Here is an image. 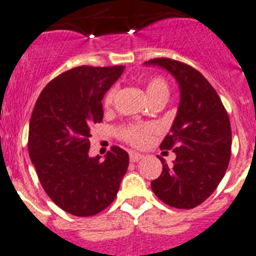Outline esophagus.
<instances>
[{
    "mask_svg": "<svg viewBox=\"0 0 256 256\" xmlns=\"http://www.w3.org/2000/svg\"><path fill=\"white\" fill-rule=\"evenodd\" d=\"M144 158V156L140 153H138V152H130V160L131 162H139L140 160H142Z\"/></svg>",
    "mask_w": 256,
    "mask_h": 256,
    "instance_id": "obj_1",
    "label": "esophagus"
}]
</instances>
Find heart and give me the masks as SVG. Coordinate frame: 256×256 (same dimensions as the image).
Here are the masks:
<instances>
[{
	"mask_svg": "<svg viewBox=\"0 0 256 256\" xmlns=\"http://www.w3.org/2000/svg\"><path fill=\"white\" fill-rule=\"evenodd\" d=\"M145 89H146V93H148V96L150 100H154V98L160 96H168V84L162 78H153V79L149 80L146 82ZM116 94L117 86H114V88H111L107 92V94L104 96V100H103L106 107H110L114 103V98H116ZM150 131L152 128L149 126L131 125L124 128L122 138L134 145H142L148 140Z\"/></svg>",
	"mask_w": 256,
	"mask_h": 256,
	"instance_id": "obj_1",
	"label": "heart"
}]
</instances>
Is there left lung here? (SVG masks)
Returning <instances> with one entry per match:
<instances>
[{
    "instance_id": "8db88e82",
    "label": "left lung",
    "mask_w": 256,
    "mask_h": 256,
    "mask_svg": "<svg viewBox=\"0 0 256 256\" xmlns=\"http://www.w3.org/2000/svg\"><path fill=\"white\" fill-rule=\"evenodd\" d=\"M178 84L180 103L160 149H174L176 160L163 158L160 176L150 186L158 199L178 209H191L208 199L226 174L231 156V125L220 96L191 66L171 58H154Z\"/></svg>"
}]
</instances>
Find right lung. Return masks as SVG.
Wrapping results in <instances>:
<instances>
[{
  "label": "right lung",
  "instance_id": "1",
  "mask_svg": "<svg viewBox=\"0 0 256 256\" xmlns=\"http://www.w3.org/2000/svg\"><path fill=\"white\" fill-rule=\"evenodd\" d=\"M124 66H79L42 90L29 124L28 149L38 178L54 204L76 217H90L114 200L128 167V154L112 146L89 156L90 130L102 122V100Z\"/></svg>",
  "mask_w": 256,
  "mask_h": 256
}]
</instances>
